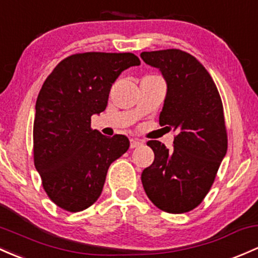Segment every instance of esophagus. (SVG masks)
<instances>
[{
	"label": "esophagus",
	"instance_id": "obj_1",
	"mask_svg": "<svg viewBox=\"0 0 258 258\" xmlns=\"http://www.w3.org/2000/svg\"><path fill=\"white\" fill-rule=\"evenodd\" d=\"M142 142H141L140 140H137V138H132L131 141H130V147H131L132 149L134 148H137V147H140Z\"/></svg>",
	"mask_w": 258,
	"mask_h": 258
}]
</instances>
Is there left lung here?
I'll list each match as a JSON object with an SVG mask.
<instances>
[{
  "label": "left lung",
  "mask_w": 258,
  "mask_h": 258,
  "mask_svg": "<svg viewBox=\"0 0 258 258\" xmlns=\"http://www.w3.org/2000/svg\"><path fill=\"white\" fill-rule=\"evenodd\" d=\"M168 86L160 126L174 128V147L149 141L154 161L142 172L149 200L168 213L196 208L213 185L228 149L224 111L216 84L203 64L177 49L142 52Z\"/></svg>",
  "instance_id": "obj_1"
}]
</instances>
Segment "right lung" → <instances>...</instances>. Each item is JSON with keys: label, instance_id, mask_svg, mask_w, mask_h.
<instances>
[{"label": "right lung", "instance_id": "add662e5", "mask_svg": "<svg viewBox=\"0 0 258 258\" xmlns=\"http://www.w3.org/2000/svg\"><path fill=\"white\" fill-rule=\"evenodd\" d=\"M141 64L131 52H84L62 60L42 84L35 104L34 164L50 200L69 212L93 205L110 164L127 152L126 136L111 138L90 127L106 109L112 83Z\"/></svg>", "mask_w": 258, "mask_h": 258}]
</instances>
